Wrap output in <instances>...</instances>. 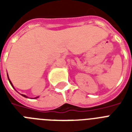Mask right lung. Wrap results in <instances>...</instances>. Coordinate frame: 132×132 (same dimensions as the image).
Segmentation results:
<instances>
[{
	"mask_svg": "<svg viewBox=\"0 0 132 132\" xmlns=\"http://www.w3.org/2000/svg\"><path fill=\"white\" fill-rule=\"evenodd\" d=\"M7 78H8V80H9V83H10V84L11 85V86H12L13 88H14V87H13V84H12V83H11V81H10V79H9V76H8V74H7ZM21 94V95H22V96H24V97H25V98H28V96H26V95H24V94ZM38 97H39V96H37V97H35V98H38Z\"/></svg>",
	"mask_w": 132,
	"mask_h": 132,
	"instance_id": "add662e5",
	"label": "right lung"
}]
</instances>
